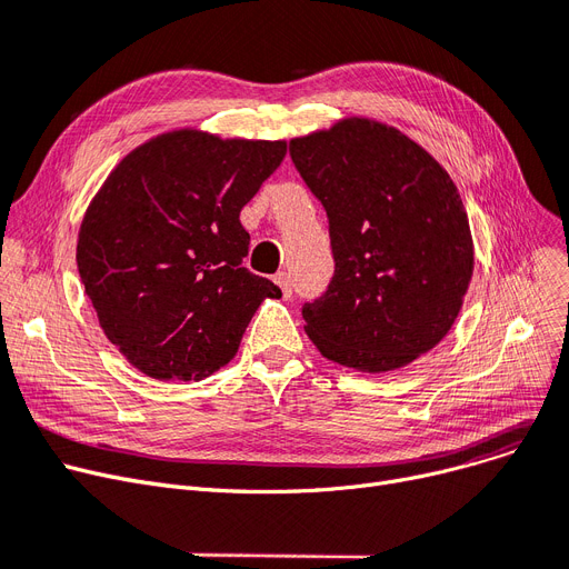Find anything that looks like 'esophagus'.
Here are the masks:
<instances>
[{
	"mask_svg": "<svg viewBox=\"0 0 569 569\" xmlns=\"http://www.w3.org/2000/svg\"><path fill=\"white\" fill-rule=\"evenodd\" d=\"M274 283L281 288L283 298H290V277L286 274V271H279V274H274Z\"/></svg>",
	"mask_w": 569,
	"mask_h": 569,
	"instance_id": "34e87169",
	"label": "esophagus"
}]
</instances>
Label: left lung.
<instances>
[{
  "instance_id": "8db88e82",
  "label": "left lung",
  "mask_w": 569,
  "mask_h": 569,
  "mask_svg": "<svg viewBox=\"0 0 569 569\" xmlns=\"http://www.w3.org/2000/svg\"><path fill=\"white\" fill-rule=\"evenodd\" d=\"M290 158L328 211L335 277L302 307L328 360L383 375L449 335L475 271L460 192L423 146L351 116L290 139Z\"/></svg>"
}]
</instances>
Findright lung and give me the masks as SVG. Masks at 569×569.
Returning a JSON list of instances; mask_svg holds the SVG:
<instances>
[{
	"instance_id": "obj_1",
	"label": "right lung",
	"mask_w": 569,
	"mask_h": 569,
	"mask_svg": "<svg viewBox=\"0 0 569 569\" xmlns=\"http://www.w3.org/2000/svg\"><path fill=\"white\" fill-rule=\"evenodd\" d=\"M286 141L171 130L122 158L83 216L77 264L109 341L139 372L200 381L226 367L253 313L281 298L241 267L239 213Z\"/></svg>"
}]
</instances>
